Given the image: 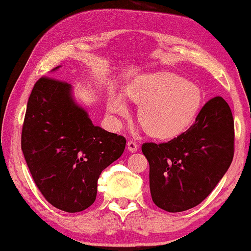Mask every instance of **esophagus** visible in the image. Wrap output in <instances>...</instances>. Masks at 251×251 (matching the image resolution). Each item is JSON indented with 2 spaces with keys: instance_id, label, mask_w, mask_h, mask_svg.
<instances>
[{
  "instance_id": "1",
  "label": "esophagus",
  "mask_w": 251,
  "mask_h": 251,
  "mask_svg": "<svg viewBox=\"0 0 251 251\" xmlns=\"http://www.w3.org/2000/svg\"><path fill=\"white\" fill-rule=\"evenodd\" d=\"M127 149H128L129 151H131V153H135V151L139 149V146H138V144H136L135 141L129 140L127 142Z\"/></svg>"
}]
</instances>
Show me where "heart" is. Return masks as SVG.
Instances as JSON below:
<instances>
[{"instance_id":"heart-1","label":"heart","mask_w":251,"mask_h":251,"mask_svg":"<svg viewBox=\"0 0 251 251\" xmlns=\"http://www.w3.org/2000/svg\"><path fill=\"white\" fill-rule=\"evenodd\" d=\"M126 96L140 106L138 119L146 131L158 139L174 138L185 131L202 104L199 87L166 72L139 77L126 89ZM107 111L117 123L128 116L127 105L117 95L107 102Z\"/></svg>"}]
</instances>
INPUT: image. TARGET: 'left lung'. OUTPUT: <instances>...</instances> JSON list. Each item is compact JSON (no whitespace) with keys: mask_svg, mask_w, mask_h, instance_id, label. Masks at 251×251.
I'll return each mask as SVG.
<instances>
[{"mask_svg":"<svg viewBox=\"0 0 251 251\" xmlns=\"http://www.w3.org/2000/svg\"><path fill=\"white\" fill-rule=\"evenodd\" d=\"M149 188L154 204L167 212L199 205L217 186L234 156V119L223 97L202 106L189 129L163 144L146 142Z\"/></svg>","mask_w":251,"mask_h":251,"instance_id":"left-lung-1","label":"left lung"}]
</instances>
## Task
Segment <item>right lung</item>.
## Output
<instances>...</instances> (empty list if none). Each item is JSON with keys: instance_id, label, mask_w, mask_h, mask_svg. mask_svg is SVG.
I'll return each instance as SVG.
<instances>
[{"instance_id": "obj_1", "label": "right lung", "mask_w": 251, "mask_h": 251, "mask_svg": "<svg viewBox=\"0 0 251 251\" xmlns=\"http://www.w3.org/2000/svg\"><path fill=\"white\" fill-rule=\"evenodd\" d=\"M125 145L124 136L94 125L67 82L45 76L36 82L27 100L22 151L50 204L68 213L93 205L100 173L122 156Z\"/></svg>"}]
</instances>
